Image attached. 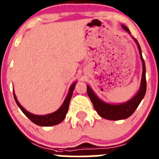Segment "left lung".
Masks as SVG:
<instances>
[{
    "instance_id": "left-lung-1",
    "label": "left lung",
    "mask_w": 159,
    "mask_h": 159,
    "mask_svg": "<svg viewBox=\"0 0 159 159\" xmlns=\"http://www.w3.org/2000/svg\"><path fill=\"white\" fill-rule=\"evenodd\" d=\"M122 28L131 34L128 28L125 25H123ZM134 40L137 43V46L139 49L140 58L143 62V74L141 80V85L139 92L133 98H131L128 102L122 103V104H108V103L103 102L101 100H100L97 96L94 94L93 91L91 89L89 86L87 85V93L92 101L94 110L97 111V113L103 118L109 119V120H120V119H127L131 116L134 113L137 107L139 106L140 103L141 102L142 99L145 96L146 91H147V80H146V66L143 58L141 49H140V44L138 43L137 40L134 37Z\"/></svg>"
}]
</instances>
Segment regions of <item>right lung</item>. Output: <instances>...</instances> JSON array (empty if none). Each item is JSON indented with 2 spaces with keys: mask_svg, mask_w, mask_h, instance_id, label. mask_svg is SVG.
<instances>
[{
  "mask_svg": "<svg viewBox=\"0 0 159 159\" xmlns=\"http://www.w3.org/2000/svg\"><path fill=\"white\" fill-rule=\"evenodd\" d=\"M75 85H76V83H74V84L70 86L68 94H67V98H66V99L65 100V101H64L61 107L57 111L55 112V113L47 114V115L45 116L34 115V114L30 113L29 112L27 111V110H25V109L21 106V104L19 103V101H18L16 97L15 94L13 93L14 99H15L16 102L19 107L20 108L21 110L23 112V113H24L32 122H34V124L40 126L56 125L59 124V123L61 122L62 121L65 119L66 114H67V111H68L69 103H70L71 97H72V94L74 90Z\"/></svg>",
  "mask_w": 159,
  "mask_h": 159,
  "instance_id": "obj_1",
  "label": "right lung"
}]
</instances>
